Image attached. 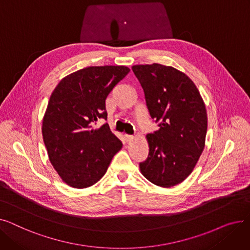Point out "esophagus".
Segmentation results:
<instances>
[{"instance_id": "1", "label": "esophagus", "mask_w": 250, "mask_h": 250, "mask_svg": "<svg viewBox=\"0 0 250 250\" xmlns=\"http://www.w3.org/2000/svg\"><path fill=\"white\" fill-rule=\"evenodd\" d=\"M125 141L126 142H130L133 139H134V136H130V135H125Z\"/></svg>"}]
</instances>
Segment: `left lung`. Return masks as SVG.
<instances>
[{
    "instance_id": "left-lung-1",
    "label": "left lung",
    "mask_w": 250,
    "mask_h": 250,
    "mask_svg": "<svg viewBox=\"0 0 250 250\" xmlns=\"http://www.w3.org/2000/svg\"><path fill=\"white\" fill-rule=\"evenodd\" d=\"M132 69L150 115L160 126L146 136L149 155L140 163L141 172L156 186L174 187L188 177L205 149V102L191 79L173 67L152 63Z\"/></svg>"
}]
</instances>
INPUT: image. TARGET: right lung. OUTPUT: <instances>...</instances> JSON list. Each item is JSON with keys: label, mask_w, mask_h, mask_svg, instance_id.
<instances>
[{"label": "right lung", "mask_w": 250, "mask_h": 250, "mask_svg": "<svg viewBox=\"0 0 250 250\" xmlns=\"http://www.w3.org/2000/svg\"><path fill=\"white\" fill-rule=\"evenodd\" d=\"M125 65L88 67L62 78L52 92L42 120L48 159L62 180L74 188L95 185L123 147L106 120L105 99L128 74Z\"/></svg>", "instance_id": "right-lung-1"}]
</instances>
